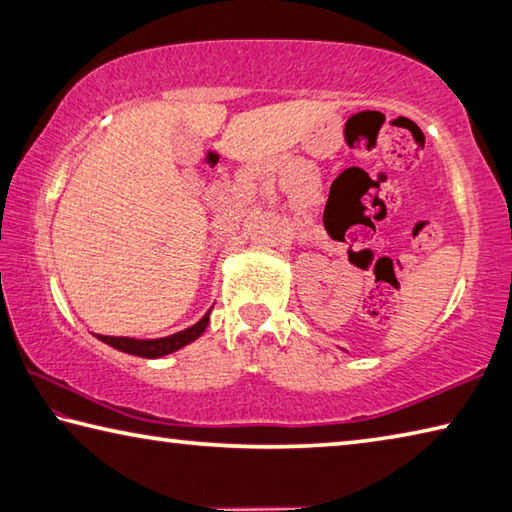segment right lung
Here are the masks:
<instances>
[{
    "label": "right lung",
    "instance_id": "add662e5",
    "mask_svg": "<svg viewBox=\"0 0 512 512\" xmlns=\"http://www.w3.org/2000/svg\"><path fill=\"white\" fill-rule=\"evenodd\" d=\"M207 323H210V311L198 320L196 325L183 329V332H176L171 336H162V339H149V341H137V339H128V336H101L99 341L108 343L110 348H115L119 352L126 354H135V357H144V359H160L164 354H171L180 348H185L192 341H196L198 336L205 332Z\"/></svg>",
    "mask_w": 512,
    "mask_h": 512
}]
</instances>
